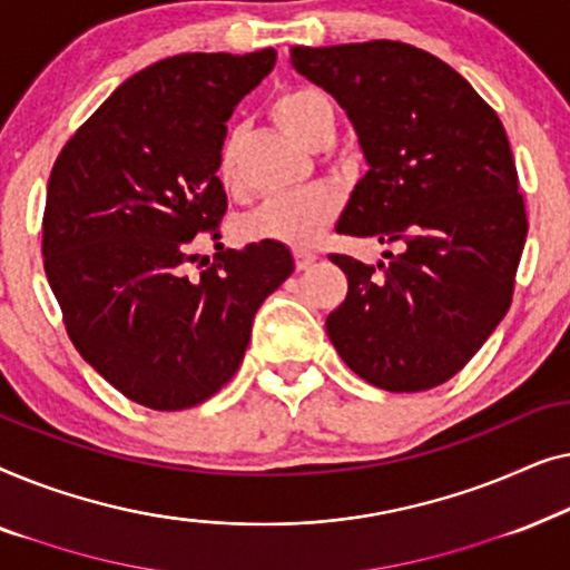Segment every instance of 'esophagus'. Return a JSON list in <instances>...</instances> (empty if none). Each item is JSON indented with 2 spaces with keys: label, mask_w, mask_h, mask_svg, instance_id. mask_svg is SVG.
<instances>
[{
  "label": "esophagus",
  "mask_w": 570,
  "mask_h": 570,
  "mask_svg": "<svg viewBox=\"0 0 570 570\" xmlns=\"http://www.w3.org/2000/svg\"><path fill=\"white\" fill-rule=\"evenodd\" d=\"M316 259H318V256L314 252H303V248L295 252V267H298V269H308Z\"/></svg>",
  "instance_id": "obj_1"
}]
</instances>
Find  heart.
<instances>
[{"label": "heart", "instance_id": "heart-1", "mask_svg": "<svg viewBox=\"0 0 570 570\" xmlns=\"http://www.w3.org/2000/svg\"><path fill=\"white\" fill-rule=\"evenodd\" d=\"M272 116L293 139L311 147L324 131L334 129L332 104L318 90H287L275 100ZM220 178L228 186L238 181L236 145L225 142L220 153ZM340 194L330 186H308V189L277 194L254 207L238 223L240 238L275 240L291 248L314 246L340 213Z\"/></svg>", "mask_w": 570, "mask_h": 570}]
</instances>
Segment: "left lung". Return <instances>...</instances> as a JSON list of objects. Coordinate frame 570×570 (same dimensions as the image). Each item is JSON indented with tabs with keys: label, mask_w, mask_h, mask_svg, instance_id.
Wrapping results in <instances>:
<instances>
[{
	"label": "left lung",
	"mask_w": 570,
	"mask_h": 570,
	"mask_svg": "<svg viewBox=\"0 0 570 570\" xmlns=\"http://www.w3.org/2000/svg\"><path fill=\"white\" fill-rule=\"evenodd\" d=\"M291 61L345 108L368 163L337 233L396 246L376 267L330 256L347 298L326 334L373 386H439L511 306L527 209L503 124L456 69L415 46H293Z\"/></svg>",
	"instance_id": "8db88e82"
}]
</instances>
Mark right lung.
I'll return each instance as SVG.
<instances>
[{
  "label": "right lung",
  "mask_w": 570,
  "mask_h": 570,
  "mask_svg": "<svg viewBox=\"0 0 570 570\" xmlns=\"http://www.w3.org/2000/svg\"><path fill=\"white\" fill-rule=\"evenodd\" d=\"M275 59L262 49L155 61L53 163L43 269L67 334L108 384L150 410H186L220 392L244 361L256 311L295 269L291 248L259 240L189 275L194 238L228 207L217 178L225 121Z\"/></svg>",
  "instance_id": "add662e5"
}]
</instances>
